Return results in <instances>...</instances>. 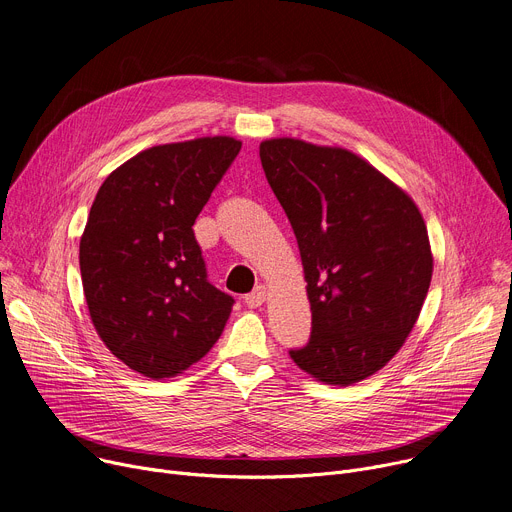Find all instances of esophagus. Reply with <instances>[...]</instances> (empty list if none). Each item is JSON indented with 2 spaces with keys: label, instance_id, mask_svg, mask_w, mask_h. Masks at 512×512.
I'll return each mask as SVG.
<instances>
[{
  "label": "esophagus",
  "instance_id": "34e87169",
  "mask_svg": "<svg viewBox=\"0 0 512 512\" xmlns=\"http://www.w3.org/2000/svg\"><path fill=\"white\" fill-rule=\"evenodd\" d=\"M265 296H267L265 286H257L251 294L245 296V302H247V306H251V309H255V306H261L265 302Z\"/></svg>",
  "mask_w": 512,
  "mask_h": 512
}]
</instances>
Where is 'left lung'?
Returning a JSON list of instances; mask_svg holds the SVG:
<instances>
[{"instance_id": "left-lung-1", "label": "left lung", "mask_w": 512, "mask_h": 512, "mask_svg": "<svg viewBox=\"0 0 512 512\" xmlns=\"http://www.w3.org/2000/svg\"><path fill=\"white\" fill-rule=\"evenodd\" d=\"M267 183L298 241L311 302L309 344L290 350L327 385H352L403 346L432 280L416 203L366 160L292 138L259 146Z\"/></svg>"}]
</instances>
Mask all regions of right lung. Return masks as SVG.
<instances>
[{
  "mask_svg": "<svg viewBox=\"0 0 512 512\" xmlns=\"http://www.w3.org/2000/svg\"><path fill=\"white\" fill-rule=\"evenodd\" d=\"M241 152L216 135L140 152L100 185L80 241L90 319L105 346L168 379L218 342L234 298L208 280L193 224Z\"/></svg>",
  "mask_w": 512,
  "mask_h": 512,
  "instance_id": "1",
  "label": "right lung"
}]
</instances>
